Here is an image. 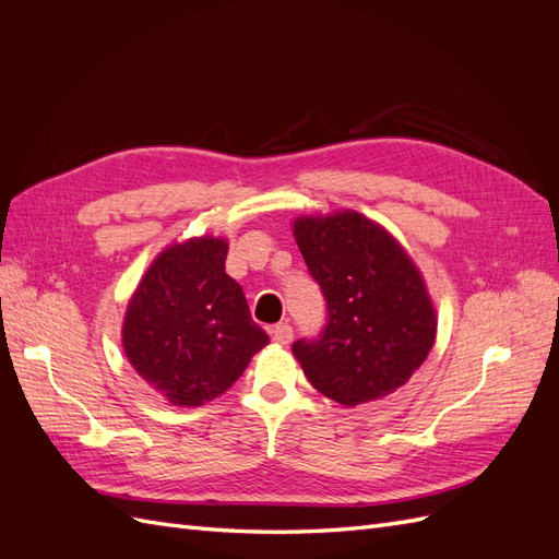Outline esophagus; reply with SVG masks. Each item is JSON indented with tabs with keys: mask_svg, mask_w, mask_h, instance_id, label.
<instances>
[{
	"mask_svg": "<svg viewBox=\"0 0 559 559\" xmlns=\"http://www.w3.org/2000/svg\"><path fill=\"white\" fill-rule=\"evenodd\" d=\"M270 335H273V341L280 343V345H289L294 341V329L286 324V321H282V324H275L273 329H270Z\"/></svg>",
	"mask_w": 559,
	"mask_h": 559,
	"instance_id": "34e87169",
	"label": "esophagus"
}]
</instances>
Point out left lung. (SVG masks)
Wrapping results in <instances>:
<instances>
[{"mask_svg": "<svg viewBox=\"0 0 559 559\" xmlns=\"http://www.w3.org/2000/svg\"><path fill=\"white\" fill-rule=\"evenodd\" d=\"M298 249L326 300V324L294 354L324 396L359 405L394 394L425 364L436 314L415 263L382 226L357 212L306 216Z\"/></svg>", "mask_w": 559, "mask_h": 559, "instance_id": "left-lung-1", "label": "left lung"}]
</instances>
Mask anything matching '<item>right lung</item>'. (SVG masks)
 <instances>
[{"instance_id":"add662e5","label":"right lung","mask_w":559,"mask_h":559,"mask_svg":"<svg viewBox=\"0 0 559 559\" xmlns=\"http://www.w3.org/2000/svg\"><path fill=\"white\" fill-rule=\"evenodd\" d=\"M226 240L173 245L146 270L123 324L132 368L175 405H202L267 345L242 286L226 275Z\"/></svg>"}]
</instances>
